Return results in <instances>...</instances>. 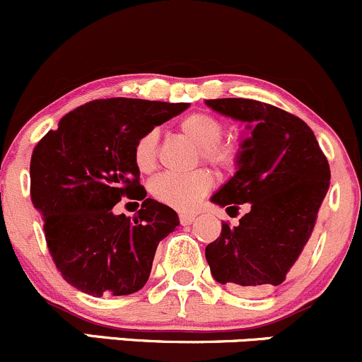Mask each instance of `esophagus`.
<instances>
[{
    "label": "esophagus",
    "instance_id": "1",
    "mask_svg": "<svg viewBox=\"0 0 362 362\" xmlns=\"http://www.w3.org/2000/svg\"><path fill=\"white\" fill-rule=\"evenodd\" d=\"M178 218H180V224L182 226H189L194 222L196 215L194 214H189V211H182L180 215H178Z\"/></svg>",
    "mask_w": 362,
    "mask_h": 362
}]
</instances>
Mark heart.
<instances>
[{
	"instance_id": "b5f03b06",
	"label": "heart",
	"mask_w": 362,
	"mask_h": 362,
	"mask_svg": "<svg viewBox=\"0 0 362 362\" xmlns=\"http://www.w3.org/2000/svg\"><path fill=\"white\" fill-rule=\"evenodd\" d=\"M178 131L198 145L199 158L218 171H231L238 163V147L222 140L226 124L221 117L208 112H192L180 119ZM133 163L140 173H151L158 164V133L147 131L133 147ZM214 177L204 168L189 173H163L151 182L148 189L156 202L177 210H187L208 194Z\"/></svg>"
}]
</instances>
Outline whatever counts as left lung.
Masks as SVG:
<instances>
[{"label":"left lung","instance_id":"8db88e82","mask_svg":"<svg viewBox=\"0 0 362 362\" xmlns=\"http://www.w3.org/2000/svg\"><path fill=\"white\" fill-rule=\"evenodd\" d=\"M222 115L249 122L238 171L211 202L249 214L231 228L222 222L204 255L218 284L240 294H264L286 280L315 228L329 189V163L313 131L293 113L243 98L206 100Z\"/></svg>","mask_w":362,"mask_h":362}]
</instances>
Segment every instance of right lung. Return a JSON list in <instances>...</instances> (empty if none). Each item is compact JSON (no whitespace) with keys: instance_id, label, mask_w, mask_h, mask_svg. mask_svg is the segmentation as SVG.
Listing matches in <instances>:
<instances>
[{"instance_id":"1","label":"right lung","mask_w":362,"mask_h":362,"mask_svg":"<svg viewBox=\"0 0 362 362\" xmlns=\"http://www.w3.org/2000/svg\"><path fill=\"white\" fill-rule=\"evenodd\" d=\"M189 103L110 98L66 113L31 156L33 206L63 279L82 293L126 296L147 284L156 249L178 226L173 208L147 198L133 163L138 138ZM142 202L133 219L111 208Z\"/></svg>"}]
</instances>
